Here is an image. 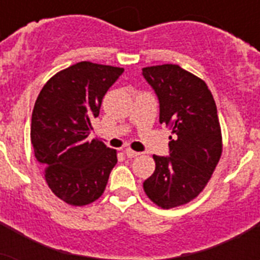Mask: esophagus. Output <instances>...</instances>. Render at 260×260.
<instances>
[{
  "mask_svg": "<svg viewBox=\"0 0 260 260\" xmlns=\"http://www.w3.org/2000/svg\"><path fill=\"white\" fill-rule=\"evenodd\" d=\"M124 154H125L128 158H136V156L140 155V152H136V151L131 150V148H125V150H124Z\"/></svg>",
  "mask_w": 260,
  "mask_h": 260,
  "instance_id": "obj_1",
  "label": "esophagus"
}]
</instances>
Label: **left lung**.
I'll use <instances>...</instances> for the list:
<instances>
[{"label": "left lung", "mask_w": 260, "mask_h": 260, "mask_svg": "<svg viewBox=\"0 0 260 260\" xmlns=\"http://www.w3.org/2000/svg\"><path fill=\"white\" fill-rule=\"evenodd\" d=\"M159 100V121L171 126L170 156L154 155L143 187L163 209L187 204L209 182L222 152L217 108L206 83L178 64L143 69Z\"/></svg>", "instance_id": "8db88e82"}]
</instances>
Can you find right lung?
<instances>
[{
  "instance_id": "right-lung-1",
  "label": "right lung",
  "mask_w": 260,
  "mask_h": 260,
  "mask_svg": "<svg viewBox=\"0 0 260 260\" xmlns=\"http://www.w3.org/2000/svg\"><path fill=\"white\" fill-rule=\"evenodd\" d=\"M121 67L79 62L55 74L35 102L30 142L52 193L74 206L101 197L117 163L116 150L89 140L102 98Z\"/></svg>"
}]
</instances>
